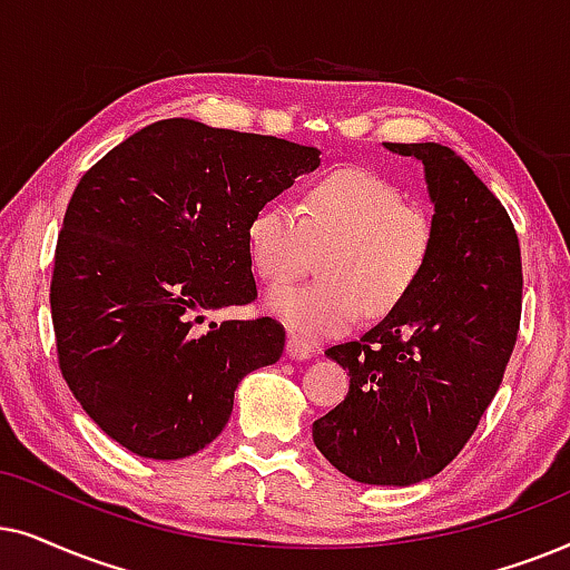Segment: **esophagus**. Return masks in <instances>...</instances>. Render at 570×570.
Wrapping results in <instances>:
<instances>
[{"label":"esophagus","instance_id":"obj_1","mask_svg":"<svg viewBox=\"0 0 570 570\" xmlns=\"http://www.w3.org/2000/svg\"><path fill=\"white\" fill-rule=\"evenodd\" d=\"M286 356H289V360H294V362H305V360H309V356H313V348H309L305 341L289 338V341H286Z\"/></svg>","mask_w":570,"mask_h":570}]
</instances>
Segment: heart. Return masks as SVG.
Listing matches in <instances>:
<instances>
[{"instance_id":"b5f03b06","label":"heart","mask_w":570,"mask_h":570,"mask_svg":"<svg viewBox=\"0 0 570 570\" xmlns=\"http://www.w3.org/2000/svg\"><path fill=\"white\" fill-rule=\"evenodd\" d=\"M317 284L268 294L265 309L297 338L354 328L362 309L383 317L404 305L432 255V224L389 179L336 169L302 189L299 206L271 200L249 218L247 255L268 286H284L321 249Z\"/></svg>"}]
</instances>
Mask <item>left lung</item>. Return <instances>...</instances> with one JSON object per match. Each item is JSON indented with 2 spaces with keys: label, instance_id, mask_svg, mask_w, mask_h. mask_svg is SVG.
Here are the masks:
<instances>
[{
  "label": "left lung",
  "instance_id": "8db88e82",
  "mask_svg": "<svg viewBox=\"0 0 570 570\" xmlns=\"http://www.w3.org/2000/svg\"><path fill=\"white\" fill-rule=\"evenodd\" d=\"M424 166L432 255L404 305L325 356L348 393L313 422L317 451L362 484L409 488L443 472L495 399L521 321L519 237L456 150L385 142Z\"/></svg>",
  "mask_w": 570,
  "mask_h": 570
}]
</instances>
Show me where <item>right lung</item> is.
Here are the masks:
<instances>
[{
    "mask_svg": "<svg viewBox=\"0 0 570 570\" xmlns=\"http://www.w3.org/2000/svg\"><path fill=\"white\" fill-rule=\"evenodd\" d=\"M321 166L271 135L161 119L82 174L51 276L59 367L86 414L142 459L222 435L242 377L281 360L271 317L200 328L257 297L247 224Z\"/></svg>",
    "mask_w": 570,
    "mask_h": 570,
    "instance_id": "right-lung-1",
    "label": "right lung"
}]
</instances>
